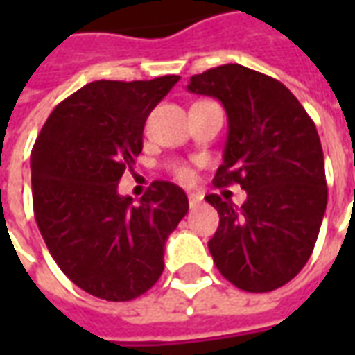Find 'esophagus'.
<instances>
[{
	"label": "esophagus",
	"instance_id": "obj_1",
	"mask_svg": "<svg viewBox=\"0 0 355 355\" xmlns=\"http://www.w3.org/2000/svg\"><path fill=\"white\" fill-rule=\"evenodd\" d=\"M188 203H190V207H198L201 203V198L198 193H188Z\"/></svg>",
	"mask_w": 355,
	"mask_h": 355
}]
</instances>
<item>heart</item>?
Wrapping results in <instances>:
<instances>
[{"label": "heart", "instance_id": "1", "mask_svg": "<svg viewBox=\"0 0 355 355\" xmlns=\"http://www.w3.org/2000/svg\"><path fill=\"white\" fill-rule=\"evenodd\" d=\"M175 175H177L178 180L190 182L193 178V171L192 167H188V165H177V167H175Z\"/></svg>", "mask_w": 355, "mask_h": 355}]
</instances>
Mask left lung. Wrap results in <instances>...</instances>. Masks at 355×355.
I'll return each instance as SVG.
<instances>
[{"mask_svg": "<svg viewBox=\"0 0 355 355\" xmlns=\"http://www.w3.org/2000/svg\"><path fill=\"white\" fill-rule=\"evenodd\" d=\"M188 91L223 102L228 137L213 184L238 182L241 207L218 193L205 200L220 223L209 239L218 272L238 289L268 293L304 268L327 207L320 135L297 96L241 64L190 78Z\"/></svg>", "mask_w": 355, "mask_h": 355, "instance_id": "obj_1", "label": "left lung"}]
</instances>
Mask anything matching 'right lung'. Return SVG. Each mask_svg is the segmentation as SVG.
Instances as JSON below:
<instances>
[{"mask_svg":"<svg viewBox=\"0 0 355 355\" xmlns=\"http://www.w3.org/2000/svg\"><path fill=\"white\" fill-rule=\"evenodd\" d=\"M180 76L93 81L51 112L32 150L37 228L58 268L93 297L125 302L163 272L165 241L188 213L182 188L155 180L139 203L119 196L142 152L150 112Z\"/></svg>","mask_w":355,"mask_h":355,"instance_id":"right-lung-1","label":"right lung"}]
</instances>
